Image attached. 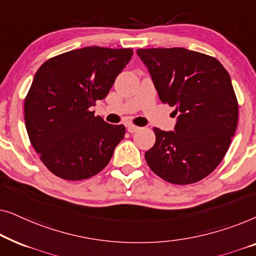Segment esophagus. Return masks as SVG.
Segmentation results:
<instances>
[{
	"instance_id": "obj_1",
	"label": "esophagus",
	"mask_w": 256,
	"mask_h": 256,
	"mask_svg": "<svg viewBox=\"0 0 256 256\" xmlns=\"http://www.w3.org/2000/svg\"><path fill=\"white\" fill-rule=\"evenodd\" d=\"M127 129L129 132H136L138 130H140V127H138V126H134V124H127Z\"/></svg>"
}]
</instances>
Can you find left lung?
Segmentation results:
<instances>
[{"instance_id":"left-lung-1","label":"left lung","mask_w":256,"mask_h":256,"mask_svg":"<svg viewBox=\"0 0 256 256\" xmlns=\"http://www.w3.org/2000/svg\"><path fill=\"white\" fill-rule=\"evenodd\" d=\"M162 102L178 113L174 130L154 128L146 152L154 172L186 185L208 176L230 148L238 124V101L228 72L216 58L183 48H138Z\"/></svg>"}]
</instances>
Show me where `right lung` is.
<instances>
[{"label":"right lung","instance_id":"add662e5","mask_svg":"<svg viewBox=\"0 0 256 256\" xmlns=\"http://www.w3.org/2000/svg\"><path fill=\"white\" fill-rule=\"evenodd\" d=\"M132 56V48L87 46L38 68L24 101V118L31 144L56 176L86 180L110 163L126 128L94 116L90 107L107 96Z\"/></svg>","mask_w":256,"mask_h":256}]
</instances>
